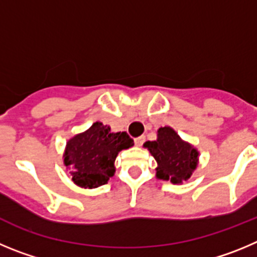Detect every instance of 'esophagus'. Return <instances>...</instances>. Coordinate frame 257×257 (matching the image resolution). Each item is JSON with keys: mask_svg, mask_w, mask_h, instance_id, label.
Here are the masks:
<instances>
[{"mask_svg": "<svg viewBox=\"0 0 257 257\" xmlns=\"http://www.w3.org/2000/svg\"><path fill=\"white\" fill-rule=\"evenodd\" d=\"M143 142H145V136H141V137H138L134 140V143H136V146H137V147H141V146L143 145Z\"/></svg>", "mask_w": 257, "mask_h": 257, "instance_id": "1", "label": "esophagus"}]
</instances>
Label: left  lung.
<instances>
[{
  "instance_id": "8db88e82",
  "label": "left lung",
  "mask_w": 257,
  "mask_h": 257,
  "mask_svg": "<svg viewBox=\"0 0 257 257\" xmlns=\"http://www.w3.org/2000/svg\"><path fill=\"white\" fill-rule=\"evenodd\" d=\"M157 161L156 177L173 184H182L191 178L198 164V151L178 136L170 126L157 131V140L143 145Z\"/></svg>"
}]
</instances>
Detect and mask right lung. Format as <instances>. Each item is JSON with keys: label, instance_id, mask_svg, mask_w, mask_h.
Instances as JSON below:
<instances>
[{"label": "right lung", "instance_id": "1", "mask_svg": "<svg viewBox=\"0 0 257 257\" xmlns=\"http://www.w3.org/2000/svg\"><path fill=\"white\" fill-rule=\"evenodd\" d=\"M134 143L125 132L112 133L100 121L68 141L64 164L70 169L73 182L82 188H97L115 174V159Z\"/></svg>", "mask_w": 257, "mask_h": 257}]
</instances>
